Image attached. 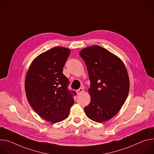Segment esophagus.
<instances>
[{
  "instance_id": "obj_1",
  "label": "esophagus",
  "mask_w": 154,
  "mask_h": 154,
  "mask_svg": "<svg viewBox=\"0 0 154 154\" xmlns=\"http://www.w3.org/2000/svg\"><path fill=\"white\" fill-rule=\"evenodd\" d=\"M83 91H84V90H83V89L82 88H79V90H77L76 91L77 94H82V93H83Z\"/></svg>"
}]
</instances>
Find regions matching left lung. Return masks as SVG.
<instances>
[{
    "label": "left lung",
    "instance_id": "1",
    "mask_svg": "<svg viewBox=\"0 0 154 154\" xmlns=\"http://www.w3.org/2000/svg\"><path fill=\"white\" fill-rule=\"evenodd\" d=\"M79 54L91 82V102L85 107V112L93 121H107L119 112L127 100L130 90L127 70L118 57L99 45L83 48Z\"/></svg>",
    "mask_w": 154,
    "mask_h": 154
}]
</instances>
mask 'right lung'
Here are the masks:
<instances>
[{"label": "right lung", "mask_w": 154, "mask_h": 154, "mask_svg": "<svg viewBox=\"0 0 154 154\" xmlns=\"http://www.w3.org/2000/svg\"><path fill=\"white\" fill-rule=\"evenodd\" d=\"M71 50L57 47L41 53L32 61L25 79L27 101L35 112L53 123L67 119L74 104V91L67 89L69 80L63 67Z\"/></svg>", "instance_id": "right-lung-1"}]
</instances>
